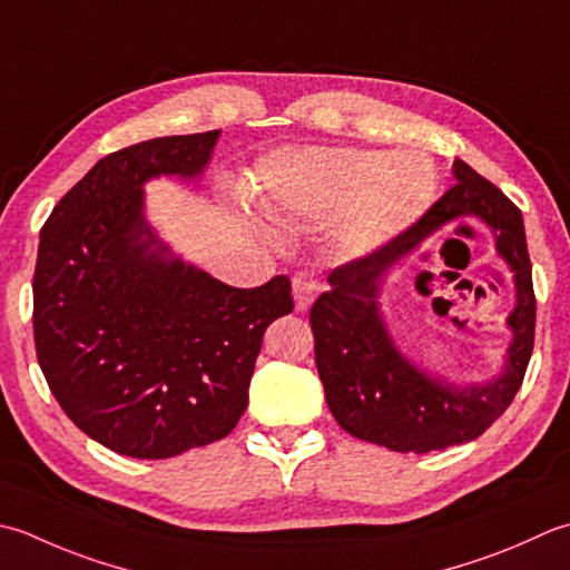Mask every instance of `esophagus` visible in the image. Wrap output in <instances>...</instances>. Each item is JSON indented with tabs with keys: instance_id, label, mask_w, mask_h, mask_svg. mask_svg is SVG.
Here are the masks:
<instances>
[{
	"instance_id": "esophagus-1",
	"label": "esophagus",
	"mask_w": 570,
	"mask_h": 570,
	"mask_svg": "<svg viewBox=\"0 0 570 570\" xmlns=\"http://www.w3.org/2000/svg\"><path fill=\"white\" fill-rule=\"evenodd\" d=\"M292 286H294V301L298 311H306L311 304H314V298L321 292V284L308 272H296L292 278Z\"/></svg>"
}]
</instances>
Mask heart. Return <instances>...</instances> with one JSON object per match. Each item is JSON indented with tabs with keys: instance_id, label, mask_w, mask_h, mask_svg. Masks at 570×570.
<instances>
[{
	"instance_id": "obj_1",
	"label": "heart",
	"mask_w": 570,
	"mask_h": 570,
	"mask_svg": "<svg viewBox=\"0 0 570 570\" xmlns=\"http://www.w3.org/2000/svg\"><path fill=\"white\" fill-rule=\"evenodd\" d=\"M438 173L420 153L298 148L256 165L252 195L274 219L328 222L343 256L385 247L430 209Z\"/></svg>"
}]
</instances>
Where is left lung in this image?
I'll return each instance as SVG.
<instances>
[{"label":"left lung","instance_id":"1","mask_svg":"<svg viewBox=\"0 0 570 570\" xmlns=\"http://www.w3.org/2000/svg\"><path fill=\"white\" fill-rule=\"evenodd\" d=\"M456 183L407 232L385 247L331 272L328 292L311 306L316 367L326 403L353 438L393 452L425 454L472 442L504 415L527 375L537 328L521 209L464 160H454ZM476 216L498 237V250L515 274L518 306L508 320L515 338L501 376L484 386H454L412 366L386 336L376 308L384 272L450 220Z\"/></svg>","mask_w":570,"mask_h":570}]
</instances>
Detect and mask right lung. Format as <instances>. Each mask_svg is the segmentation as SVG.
<instances>
[{
  "label": "right lung",
  "instance_id": "right-lung-1",
  "mask_svg": "<svg viewBox=\"0 0 570 570\" xmlns=\"http://www.w3.org/2000/svg\"><path fill=\"white\" fill-rule=\"evenodd\" d=\"M219 130L153 138L98 160L41 227L33 343L78 430L118 454L167 460L237 428L264 331L292 282L234 288L175 259L142 217L150 177H197Z\"/></svg>",
  "mask_w": 570,
  "mask_h": 570
}]
</instances>
